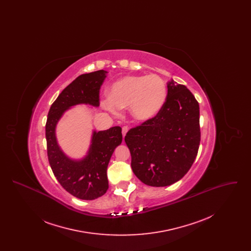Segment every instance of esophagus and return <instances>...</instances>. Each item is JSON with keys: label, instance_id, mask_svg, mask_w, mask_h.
<instances>
[{"label": "esophagus", "instance_id": "1", "mask_svg": "<svg viewBox=\"0 0 251 251\" xmlns=\"http://www.w3.org/2000/svg\"><path fill=\"white\" fill-rule=\"evenodd\" d=\"M128 130H129V129H128V127H127V126H123V127H122V135H123V136H125V135H126V133H127Z\"/></svg>", "mask_w": 251, "mask_h": 251}]
</instances>
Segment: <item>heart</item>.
I'll use <instances>...</instances> for the list:
<instances>
[{
    "label": "heart",
    "instance_id": "b5f03b06",
    "mask_svg": "<svg viewBox=\"0 0 251 251\" xmlns=\"http://www.w3.org/2000/svg\"><path fill=\"white\" fill-rule=\"evenodd\" d=\"M167 99V86L159 76H127L113 84L108 99L101 104L110 113L118 109L130 107L131 116L136 120H151L162 110Z\"/></svg>",
    "mask_w": 251,
    "mask_h": 251
}]
</instances>
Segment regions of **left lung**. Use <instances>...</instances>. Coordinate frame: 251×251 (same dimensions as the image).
<instances>
[{
    "label": "left lung",
    "instance_id": "obj_1",
    "mask_svg": "<svg viewBox=\"0 0 251 251\" xmlns=\"http://www.w3.org/2000/svg\"><path fill=\"white\" fill-rule=\"evenodd\" d=\"M134 175L150 186L162 187L190 169L201 142L200 105L183 84H167L166 102L158 115L126 133Z\"/></svg>",
    "mask_w": 251,
    "mask_h": 251
}]
</instances>
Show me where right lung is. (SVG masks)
Listing matches in <instances>:
<instances>
[{
    "label": "right lung",
    "mask_w": 251,
    "mask_h": 251,
    "mask_svg": "<svg viewBox=\"0 0 251 251\" xmlns=\"http://www.w3.org/2000/svg\"><path fill=\"white\" fill-rule=\"evenodd\" d=\"M107 72L100 70L78 76L53 101L46 122L49 163L62 187L72 196L92 201L108 189L107 167L115 149L122 142L120 126L94 131L87 155L76 161L65 155L56 141L55 127L66 110L76 104L100 105V89Z\"/></svg>",
    "instance_id": "add662e5"
}]
</instances>
